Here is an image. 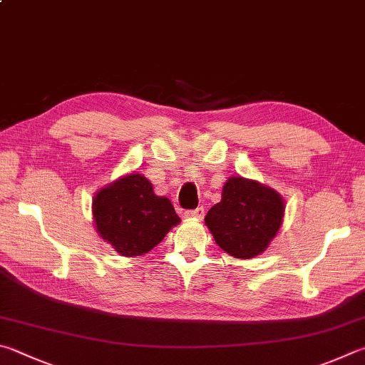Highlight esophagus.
Instances as JSON below:
<instances>
[{"mask_svg": "<svg viewBox=\"0 0 365 365\" xmlns=\"http://www.w3.org/2000/svg\"><path fill=\"white\" fill-rule=\"evenodd\" d=\"M185 217L195 218V220H201V218H204V207H197L195 210H187L185 212Z\"/></svg>", "mask_w": 365, "mask_h": 365, "instance_id": "1", "label": "esophagus"}]
</instances>
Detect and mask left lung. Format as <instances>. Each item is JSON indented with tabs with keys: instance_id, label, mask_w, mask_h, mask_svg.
Here are the masks:
<instances>
[{
	"instance_id": "left-lung-1",
	"label": "left lung",
	"mask_w": 365,
	"mask_h": 365,
	"mask_svg": "<svg viewBox=\"0 0 365 365\" xmlns=\"http://www.w3.org/2000/svg\"><path fill=\"white\" fill-rule=\"evenodd\" d=\"M284 212L286 205L276 190L237 175L225 182L222 201L212 205L204 222L220 249L249 260L269 247Z\"/></svg>"
}]
</instances>
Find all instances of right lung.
I'll return each mask as SVG.
<instances>
[{"label":"right lung","instance_id":"right-lung-1","mask_svg":"<svg viewBox=\"0 0 365 365\" xmlns=\"http://www.w3.org/2000/svg\"><path fill=\"white\" fill-rule=\"evenodd\" d=\"M96 231L118 254L134 258L156 247L180 223L174 205L147 177L130 172L105 185L92 200Z\"/></svg>","mask_w":365,"mask_h":365}]
</instances>
